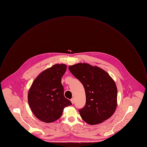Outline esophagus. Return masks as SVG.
<instances>
[{
	"label": "esophagus",
	"instance_id": "1",
	"mask_svg": "<svg viewBox=\"0 0 147 147\" xmlns=\"http://www.w3.org/2000/svg\"><path fill=\"white\" fill-rule=\"evenodd\" d=\"M71 101L72 104H74V102H75V100H74V98H71Z\"/></svg>",
	"mask_w": 147,
	"mask_h": 147
}]
</instances>
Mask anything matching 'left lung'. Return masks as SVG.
<instances>
[{"instance_id":"left-lung-1","label":"left lung","mask_w":147,"mask_h":147,"mask_svg":"<svg viewBox=\"0 0 147 147\" xmlns=\"http://www.w3.org/2000/svg\"><path fill=\"white\" fill-rule=\"evenodd\" d=\"M68 68L85 90L86 103L79 110L82 119L95 125L111 117L117 107V90L109 75L98 67L85 63L70 65Z\"/></svg>"}]
</instances>
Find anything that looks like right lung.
Returning a JSON list of instances; mask_svg holds the SVG:
<instances>
[{"instance_id":"add662e5","label":"right lung","mask_w":147,"mask_h":147,"mask_svg":"<svg viewBox=\"0 0 147 147\" xmlns=\"http://www.w3.org/2000/svg\"><path fill=\"white\" fill-rule=\"evenodd\" d=\"M67 69L64 64H56L42 72L33 82L28 102L36 118L45 123L59 119L65 107L72 104L64 97L61 79Z\"/></svg>"}]
</instances>
